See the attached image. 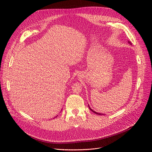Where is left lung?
<instances>
[{
	"label": "left lung",
	"mask_w": 152,
	"mask_h": 152,
	"mask_svg": "<svg viewBox=\"0 0 152 152\" xmlns=\"http://www.w3.org/2000/svg\"><path fill=\"white\" fill-rule=\"evenodd\" d=\"M129 42V43H131V42H129H129ZM89 109H90V110H91V111H93V112H94V113H95V114H98V115H103V114H100V113H97V112H95V111H93V110H92V109H91V108H90V107H89Z\"/></svg>",
	"instance_id": "left-lung-1"
}]
</instances>
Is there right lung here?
I'll use <instances>...</instances> for the list:
<instances>
[{
  "label": "right lung",
  "mask_w": 152,
  "mask_h": 152,
  "mask_svg": "<svg viewBox=\"0 0 152 152\" xmlns=\"http://www.w3.org/2000/svg\"><path fill=\"white\" fill-rule=\"evenodd\" d=\"M56 117H57V116H56Z\"/></svg>",
  "instance_id": "add662e5"
}]
</instances>
